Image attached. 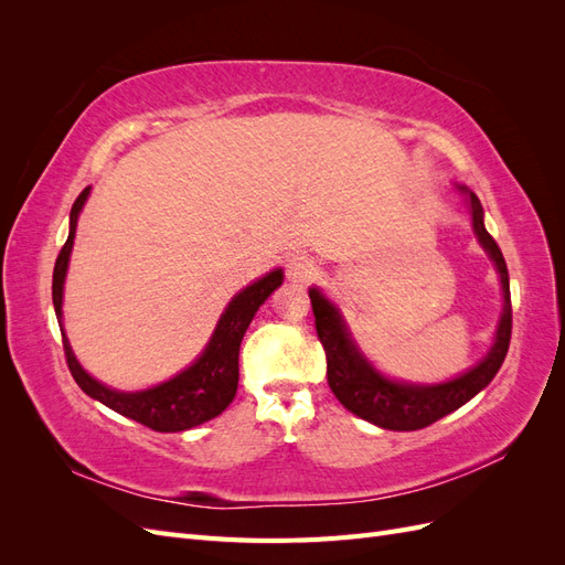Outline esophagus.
<instances>
[{
    "mask_svg": "<svg viewBox=\"0 0 565 565\" xmlns=\"http://www.w3.org/2000/svg\"><path fill=\"white\" fill-rule=\"evenodd\" d=\"M316 276V262L309 256L297 254L287 264V278L292 282H309Z\"/></svg>",
    "mask_w": 565,
    "mask_h": 565,
    "instance_id": "esophagus-1",
    "label": "esophagus"
}]
</instances>
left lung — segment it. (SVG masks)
<instances>
[{
  "label": "left lung",
  "instance_id": "8db88e82",
  "mask_svg": "<svg viewBox=\"0 0 565 565\" xmlns=\"http://www.w3.org/2000/svg\"><path fill=\"white\" fill-rule=\"evenodd\" d=\"M467 193V188H461ZM469 207L473 216V231L478 241L490 254L500 270L502 292H504V313L498 328L494 347L486 355V361L478 363L461 377L436 384V386H415V384H396L374 370L365 358L358 353L351 341L347 324L339 311L324 299L318 289H311V306L316 316V332L328 358V384L337 401L349 413L367 419L391 431H417L450 415L452 409L471 401L478 391L486 388L498 370L502 367L509 341H511V295H509V273L502 249L494 243V237L483 226V207L481 200L469 193Z\"/></svg>",
  "mask_w": 565,
  "mask_h": 565
}]
</instances>
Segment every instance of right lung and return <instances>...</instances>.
I'll list each match as a JSON object with an SVG mask.
<instances>
[{
    "label": "right lung",
    "mask_w": 565,
    "mask_h": 565,
    "mask_svg": "<svg viewBox=\"0 0 565 565\" xmlns=\"http://www.w3.org/2000/svg\"><path fill=\"white\" fill-rule=\"evenodd\" d=\"M89 195V188L77 195L73 210H71V235H67L65 245L58 252V259L54 266V282H51V297H54L56 318L61 320V303H63V280L67 270V259H71L73 241H75V226L84 200ZM282 282V270H273L266 278L256 280L254 285L245 287L241 295L233 297L226 313L221 316L216 330L210 339L207 349L198 358V361L156 388L139 391V393H119L104 384H98L89 377L73 355L71 344L63 334V351L67 367L75 377L77 386L87 393V396L104 403L115 413L125 415L134 422H139L152 431L160 434H174L193 429V426L210 422L216 415L224 413L231 405L237 391V353H241V341L254 313L259 306L270 297V292ZM61 324V322H58ZM63 328V324H61Z\"/></svg>",
    "instance_id": "1"
}]
</instances>
